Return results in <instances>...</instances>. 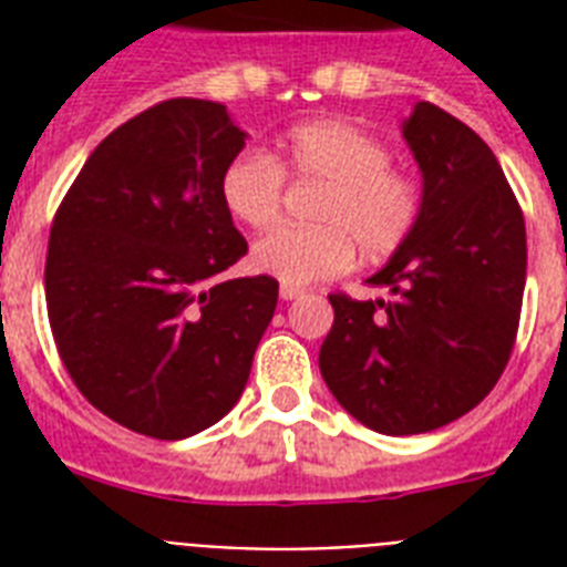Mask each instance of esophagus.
<instances>
[{
	"mask_svg": "<svg viewBox=\"0 0 567 567\" xmlns=\"http://www.w3.org/2000/svg\"><path fill=\"white\" fill-rule=\"evenodd\" d=\"M279 297H282V300H297V297H302V288H297V285H282V288H279Z\"/></svg>",
	"mask_w": 567,
	"mask_h": 567,
	"instance_id": "1",
	"label": "esophagus"
}]
</instances>
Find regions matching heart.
Returning a JSON list of instances; mask_svg holds the SVG:
<instances>
[{"label":"heart","instance_id":"1","mask_svg":"<svg viewBox=\"0 0 567 567\" xmlns=\"http://www.w3.org/2000/svg\"><path fill=\"white\" fill-rule=\"evenodd\" d=\"M285 176L320 182L311 205L318 226H279L258 238L249 265L282 285H311L344 274L362 256L394 252L421 214L412 176L391 167V150L347 120H309L288 128L274 155L240 153L220 173L226 212L249 229L279 217Z\"/></svg>","mask_w":567,"mask_h":567}]
</instances>
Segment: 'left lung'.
I'll list each match as a JSON object with an SVG mask.
<instances>
[{
    "instance_id": "obj_1",
    "label": "left lung",
    "mask_w": 567,
    "mask_h": 567,
    "mask_svg": "<svg viewBox=\"0 0 567 567\" xmlns=\"http://www.w3.org/2000/svg\"><path fill=\"white\" fill-rule=\"evenodd\" d=\"M421 167V214L368 285L388 300L332 293L320 373L382 435H417L467 414L501 379L527 282L524 214L483 137L432 102L403 120Z\"/></svg>"
}]
</instances>
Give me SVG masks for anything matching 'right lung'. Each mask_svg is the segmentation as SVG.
Returning <instances> with one entry per match:
<instances>
[{"mask_svg": "<svg viewBox=\"0 0 567 567\" xmlns=\"http://www.w3.org/2000/svg\"><path fill=\"white\" fill-rule=\"evenodd\" d=\"M244 141L220 102H158L93 150L52 220L58 355L87 403L150 439L229 414L276 311L274 276L217 279L247 256L220 199Z\"/></svg>", "mask_w": 567, "mask_h": 567, "instance_id": "1", "label": "right lung"}]
</instances>
